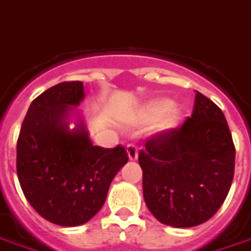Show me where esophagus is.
Listing matches in <instances>:
<instances>
[{"label":"esophagus","mask_w":251,"mask_h":251,"mask_svg":"<svg viewBox=\"0 0 251 251\" xmlns=\"http://www.w3.org/2000/svg\"><path fill=\"white\" fill-rule=\"evenodd\" d=\"M126 152H127V156H129V160H136L138 156V150L137 147L134 145V144H129L127 147H126Z\"/></svg>","instance_id":"obj_1"}]
</instances>
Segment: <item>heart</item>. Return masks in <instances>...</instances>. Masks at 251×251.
Listing matches in <instances>:
<instances>
[{"label": "heart", "mask_w": 251, "mask_h": 251, "mask_svg": "<svg viewBox=\"0 0 251 251\" xmlns=\"http://www.w3.org/2000/svg\"><path fill=\"white\" fill-rule=\"evenodd\" d=\"M166 124L167 125H174L176 120L179 118L178 110L174 107V103L171 99L167 98H157L153 100L148 101L141 110V118L145 121H155L162 118L164 114H167Z\"/></svg>", "instance_id": "heart-1"}]
</instances>
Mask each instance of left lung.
<instances>
[{"instance_id":"1","label":"left lung","mask_w":251,"mask_h":251,"mask_svg":"<svg viewBox=\"0 0 251 251\" xmlns=\"http://www.w3.org/2000/svg\"><path fill=\"white\" fill-rule=\"evenodd\" d=\"M138 163L145 204L160 223L176 228L205 223L234 179L235 147L223 111L196 91L192 117L147 140Z\"/></svg>"}]
</instances>
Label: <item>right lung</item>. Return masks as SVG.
Returning a JSON list of instances; mask_svg holds the SVG:
<instances>
[{"instance_id":"right-lung-1","label":"right lung","mask_w":251,"mask_h":251,"mask_svg":"<svg viewBox=\"0 0 251 251\" xmlns=\"http://www.w3.org/2000/svg\"><path fill=\"white\" fill-rule=\"evenodd\" d=\"M84 96L81 81H65L35 99L17 140L16 168L23 193L50 223L76 227L95 216L114 176L127 163L126 150L89 140L83 118H69Z\"/></svg>"}]
</instances>
